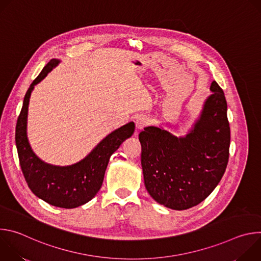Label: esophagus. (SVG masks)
Listing matches in <instances>:
<instances>
[{
	"label": "esophagus",
	"mask_w": 261,
	"mask_h": 261,
	"mask_svg": "<svg viewBox=\"0 0 261 261\" xmlns=\"http://www.w3.org/2000/svg\"><path fill=\"white\" fill-rule=\"evenodd\" d=\"M148 124V120L146 117H139L136 119V122H135V127H136V132H139L141 131L146 125Z\"/></svg>",
	"instance_id": "1"
}]
</instances>
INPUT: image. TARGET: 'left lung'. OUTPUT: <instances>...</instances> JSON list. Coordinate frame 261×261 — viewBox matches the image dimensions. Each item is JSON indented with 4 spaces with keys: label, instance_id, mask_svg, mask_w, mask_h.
<instances>
[{
    "label": "left lung",
    "instance_id": "left-lung-1",
    "mask_svg": "<svg viewBox=\"0 0 261 261\" xmlns=\"http://www.w3.org/2000/svg\"><path fill=\"white\" fill-rule=\"evenodd\" d=\"M198 118L188 132L176 136L162 126L139 133L145 189L154 200L176 211L203 201L225 172L230 128L224 92L211 85Z\"/></svg>",
    "mask_w": 261,
    "mask_h": 261
}]
</instances>
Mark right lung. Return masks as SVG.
I'll return each mask as SVG.
<instances>
[{"label":"right lung","instance_id":"add662e5","mask_svg":"<svg viewBox=\"0 0 261 261\" xmlns=\"http://www.w3.org/2000/svg\"><path fill=\"white\" fill-rule=\"evenodd\" d=\"M60 63L58 59L50 60L27 91L16 123L15 142L19 164L31 191L54 206L74 208L89 202L98 193L110 156L132 136L135 125L130 122L109 133L88 156L72 165L59 166L42 161L33 152L28 139L29 103L34 87Z\"/></svg>","mask_w":261,"mask_h":261}]
</instances>
